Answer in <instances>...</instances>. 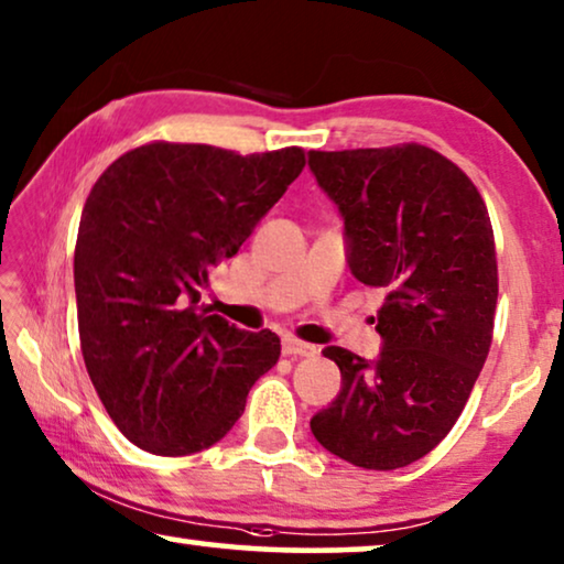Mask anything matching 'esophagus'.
Listing matches in <instances>:
<instances>
[{"instance_id":"obj_1","label":"esophagus","mask_w":564,"mask_h":564,"mask_svg":"<svg viewBox=\"0 0 564 564\" xmlns=\"http://www.w3.org/2000/svg\"><path fill=\"white\" fill-rule=\"evenodd\" d=\"M282 354L284 356H315L317 348L310 346V343H302L297 338H284L282 340Z\"/></svg>"}]
</instances>
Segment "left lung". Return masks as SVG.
Masks as SVG:
<instances>
[{
  "instance_id": "8db88e82",
  "label": "left lung",
  "mask_w": 564,
  "mask_h": 564,
  "mask_svg": "<svg viewBox=\"0 0 564 564\" xmlns=\"http://www.w3.org/2000/svg\"><path fill=\"white\" fill-rule=\"evenodd\" d=\"M346 226L348 269L383 292L373 361L328 346L340 394L310 420L325 451L366 470L404 468L460 417L494 336L499 269L470 177L422 144L307 154Z\"/></svg>"
}]
</instances>
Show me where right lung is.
I'll list each match as a JSON object with an SVG mask.
<instances>
[{"instance_id": "right-lung-1", "label": "right lung", "mask_w": 564, "mask_h": 564, "mask_svg": "<svg viewBox=\"0 0 564 564\" xmlns=\"http://www.w3.org/2000/svg\"><path fill=\"white\" fill-rule=\"evenodd\" d=\"M305 167L300 147L236 154L152 142L113 160L78 226L80 350L113 424L154 455L216 445L280 358L272 330H239L200 307L231 259Z\"/></svg>"}]
</instances>
